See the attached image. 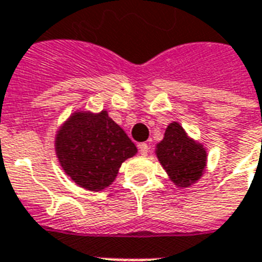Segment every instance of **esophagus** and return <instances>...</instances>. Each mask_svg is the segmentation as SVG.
<instances>
[{
	"label": "esophagus",
	"instance_id": "esophagus-1",
	"mask_svg": "<svg viewBox=\"0 0 262 262\" xmlns=\"http://www.w3.org/2000/svg\"><path fill=\"white\" fill-rule=\"evenodd\" d=\"M137 147H139V151H140V154H141V155L145 156L148 152H149V145H148L147 143H140Z\"/></svg>",
	"mask_w": 262,
	"mask_h": 262
}]
</instances>
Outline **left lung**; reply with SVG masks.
Wrapping results in <instances>:
<instances>
[{
  "label": "left lung",
  "mask_w": 262,
  "mask_h": 262,
  "mask_svg": "<svg viewBox=\"0 0 262 262\" xmlns=\"http://www.w3.org/2000/svg\"><path fill=\"white\" fill-rule=\"evenodd\" d=\"M155 154L168 178L182 189L197 182L207 167L205 147L189 137L178 122L166 127L163 140L156 144Z\"/></svg>",
  "instance_id": "obj_1"
}]
</instances>
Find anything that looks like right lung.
<instances>
[{"instance_id": "add662e5", "label": "right lung", "mask_w": 262, "mask_h": 262, "mask_svg": "<svg viewBox=\"0 0 262 262\" xmlns=\"http://www.w3.org/2000/svg\"><path fill=\"white\" fill-rule=\"evenodd\" d=\"M54 147L65 174L91 191L110 186L121 164L137 154L135 144L106 110L75 111L57 130Z\"/></svg>"}]
</instances>
